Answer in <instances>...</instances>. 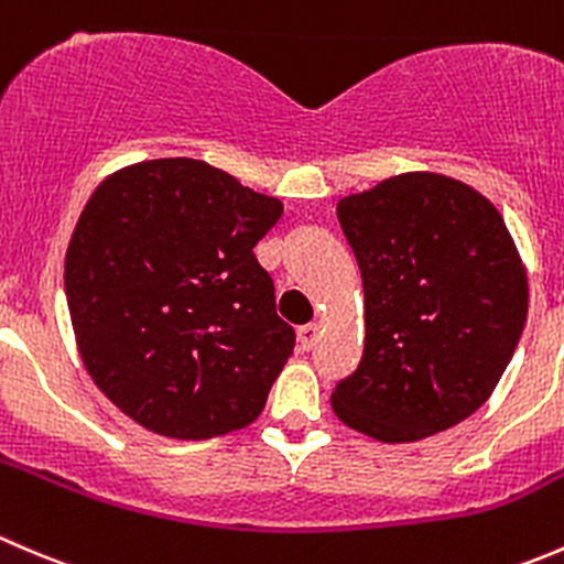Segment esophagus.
Listing matches in <instances>:
<instances>
[{
	"instance_id": "esophagus-1",
	"label": "esophagus",
	"mask_w": 564,
	"mask_h": 564,
	"mask_svg": "<svg viewBox=\"0 0 564 564\" xmlns=\"http://www.w3.org/2000/svg\"><path fill=\"white\" fill-rule=\"evenodd\" d=\"M317 334H321V328H317V323H306V326L299 328V345L301 350H312L317 343Z\"/></svg>"
}]
</instances>
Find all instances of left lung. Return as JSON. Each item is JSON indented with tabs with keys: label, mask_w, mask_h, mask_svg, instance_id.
<instances>
[{
	"label": "left lung",
	"mask_w": 564,
	"mask_h": 564,
	"mask_svg": "<svg viewBox=\"0 0 564 564\" xmlns=\"http://www.w3.org/2000/svg\"><path fill=\"white\" fill-rule=\"evenodd\" d=\"M365 282V354L332 409L365 436L420 442L471 416L527 323L529 284L499 210L436 172L337 203Z\"/></svg>",
	"instance_id": "1"
}]
</instances>
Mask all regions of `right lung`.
<instances>
[{
    "label": "right lung",
    "mask_w": 564,
    "mask_h": 564,
    "mask_svg": "<svg viewBox=\"0 0 564 564\" xmlns=\"http://www.w3.org/2000/svg\"><path fill=\"white\" fill-rule=\"evenodd\" d=\"M280 216V199L197 159L142 161L95 188L65 295L87 372L122 414L183 442L258 420L295 345L254 258Z\"/></svg>",
    "instance_id": "1"
}]
</instances>
